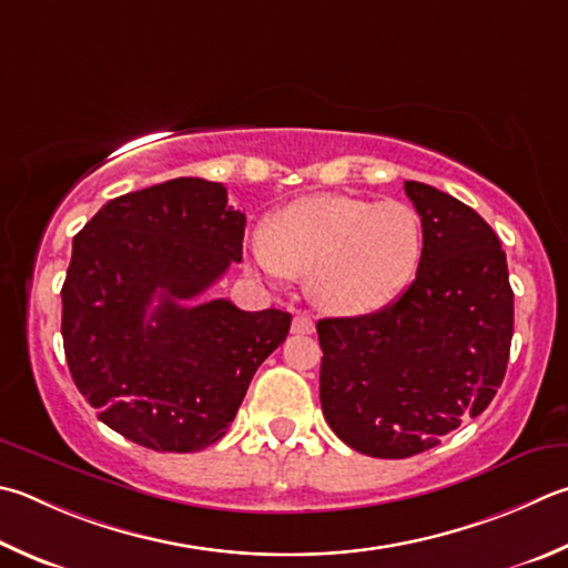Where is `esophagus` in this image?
Instances as JSON below:
<instances>
[{
	"label": "esophagus",
	"mask_w": 568,
	"mask_h": 568,
	"mask_svg": "<svg viewBox=\"0 0 568 568\" xmlns=\"http://www.w3.org/2000/svg\"><path fill=\"white\" fill-rule=\"evenodd\" d=\"M293 333H295V335H313V333H315L313 317L295 315V317H293Z\"/></svg>",
	"instance_id": "esophagus-1"
}]
</instances>
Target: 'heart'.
<instances>
[{
    "instance_id": "b5f03b06",
    "label": "heart",
    "mask_w": 568,
    "mask_h": 568,
    "mask_svg": "<svg viewBox=\"0 0 568 568\" xmlns=\"http://www.w3.org/2000/svg\"><path fill=\"white\" fill-rule=\"evenodd\" d=\"M255 267L273 281L307 277L313 301L335 315H367L395 301L422 257V221L399 201L307 195L251 239Z\"/></svg>"
}]
</instances>
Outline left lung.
I'll use <instances>...</instances> for the list:
<instances>
[{
  "mask_svg": "<svg viewBox=\"0 0 568 568\" xmlns=\"http://www.w3.org/2000/svg\"><path fill=\"white\" fill-rule=\"evenodd\" d=\"M422 219L415 281L395 303L317 323L320 405L367 457L405 459L489 407L507 373L514 293L507 255L477 211L405 181Z\"/></svg>",
  "mask_w": 568,
  "mask_h": 568,
  "instance_id": "left-lung-1",
  "label": "left lung"
}]
</instances>
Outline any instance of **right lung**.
<instances>
[{
	"instance_id": "add662e5",
	"label": "right lung",
	"mask_w": 568,
	"mask_h": 568,
	"mask_svg": "<svg viewBox=\"0 0 568 568\" xmlns=\"http://www.w3.org/2000/svg\"><path fill=\"white\" fill-rule=\"evenodd\" d=\"M245 213L223 183L173 179L101 205L74 235L61 337L74 385L99 419L141 447L219 442L291 313L231 301L183 305L243 257Z\"/></svg>"
}]
</instances>
